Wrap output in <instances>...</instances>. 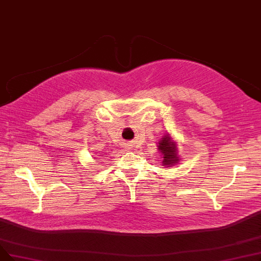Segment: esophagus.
Listing matches in <instances>:
<instances>
[{
	"mask_svg": "<svg viewBox=\"0 0 261 261\" xmlns=\"http://www.w3.org/2000/svg\"><path fill=\"white\" fill-rule=\"evenodd\" d=\"M125 147H127V149H131L132 145H131V144H127V145H125Z\"/></svg>",
	"mask_w": 261,
	"mask_h": 261,
	"instance_id": "34e87169",
	"label": "esophagus"
}]
</instances>
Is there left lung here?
<instances>
[{
	"label": "left lung",
	"mask_w": 261,
	"mask_h": 261,
	"mask_svg": "<svg viewBox=\"0 0 261 261\" xmlns=\"http://www.w3.org/2000/svg\"><path fill=\"white\" fill-rule=\"evenodd\" d=\"M158 149L162 153L163 156V165L165 166H173V163L178 161L176 157V145L173 142H171V139L168 137H163L161 141L159 142Z\"/></svg>",
	"instance_id": "left-lung-1"
}]
</instances>
